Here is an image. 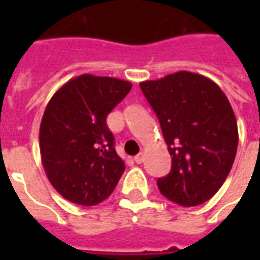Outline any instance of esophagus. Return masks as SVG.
<instances>
[{
    "label": "esophagus",
    "mask_w": 260,
    "mask_h": 260,
    "mask_svg": "<svg viewBox=\"0 0 260 260\" xmlns=\"http://www.w3.org/2000/svg\"><path fill=\"white\" fill-rule=\"evenodd\" d=\"M143 160H145V153H143V152H141L139 154H136V156H135V161L138 164L143 163Z\"/></svg>",
    "instance_id": "obj_1"
}]
</instances>
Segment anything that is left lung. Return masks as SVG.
Wrapping results in <instances>:
<instances>
[{"label":"left lung","instance_id":"left-lung-1","mask_svg":"<svg viewBox=\"0 0 260 260\" xmlns=\"http://www.w3.org/2000/svg\"><path fill=\"white\" fill-rule=\"evenodd\" d=\"M157 115L171 156L158 178L161 195L180 206H198L220 189L234 163L238 126L224 91L188 71L139 83Z\"/></svg>","mask_w":260,"mask_h":260}]
</instances>
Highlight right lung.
<instances>
[{
  "instance_id": "obj_1",
  "label": "right lung",
  "mask_w": 260,
  "mask_h": 260,
  "mask_svg": "<svg viewBox=\"0 0 260 260\" xmlns=\"http://www.w3.org/2000/svg\"><path fill=\"white\" fill-rule=\"evenodd\" d=\"M126 80L83 74L54 93L40 124V154L50 184L67 201L94 206L125 170L107 115L129 93Z\"/></svg>"
}]
</instances>
